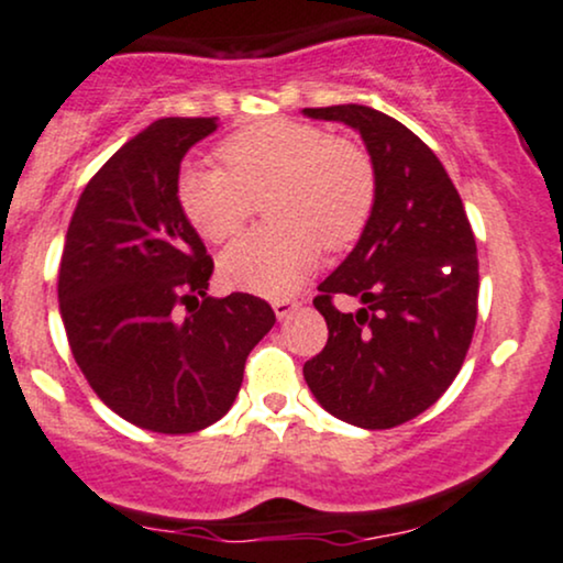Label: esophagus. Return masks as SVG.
<instances>
[{
  "instance_id": "1",
  "label": "esophagus",
  "mask_w": 563,
  "mask_h": 563,
  "mask_svg": "<svg viewBox=\"0 0 563 563\" xmlns=\"http://www.w3.org/2000/svg\"><path fill=\"white\" fill-rule=\"evenodd\" d=\"M273 309H275V317L277 320H288L290 314H294L296 309H299V301H294V299H277V301H273Z\"/></svg>"
}]
</instances>
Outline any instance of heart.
Segmentation results:
<instances>
[{"instance_id": "heart-1", "label": "heart", "mask_w": 563, "mask_h": 563, "mask_svg": "<svg viewBox=\"0 0 563 563\" xmlns=\"http://www.w3.org/2000/svg\"><path fill=\"white\" fill-rule=\"evenodd\" d=\"M225 170L186 167L178 201L201 239L222 243L246 225L254 199L269 194L267 220L220 256L228 286L260 296H288L317 267L322 246L346 249L375 207L367 154L322 128L269 120L230 135L217 148Z\"/></svg>"}]
</instances>
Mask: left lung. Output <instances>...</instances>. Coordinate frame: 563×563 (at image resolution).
I'll use <instances>...</instances> for the list:
<instances>
[{"mask_svg": "<svg viewBox=\"0 0 563 563\" xmlns=\"http://www.w3.org/2000/svg\"><path fill=\"white\" fill-rule=\"evenodd\" d=\"M362 135L375 207L351 254L317 286L328 346L303 364L324 411L364 430L409 422L449 390L477 322V246L462 196L432 148L362 104L307 107ZM333 295L360 301L341 312Z\"/></svg>", "mask_w": 563, "mask_h": 563, "instance_id": "1", "label": "left lung"}]
</instances>
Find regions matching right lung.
<instances>
[{"label": "right lung", "instance_id": "right-lung-1", "mask_svg": "<svg viewBox=\"0 0 563 563\" xmlns=\"http://www.w3.org/2000/svg\"><path fill=\"white\" fill-rule=\"evenodd\" d=\"M214 118H162L80 194L59 262V314L80 372L125 422L165 435L222 419L275 311L207 296L214 262L178 201L180 162Z\"/></svg>", "mask_w": 563, "mask_h": 563}]
</instances>
